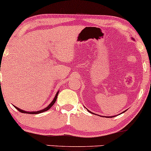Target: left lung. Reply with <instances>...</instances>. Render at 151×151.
I'll return each mask as SVG.
<instances>
[{"mask_svg":"<svg viewBox=\"0 0 151 151\" xmlns=\"http://www.w3.org/2000/svg\"><path fill=\"white\" fill-rule=\"evenodd\" d=\"M89 112H90V111H89ZM124 112H125V111H124Z\"/></svg>","mask_w":151,"mask_h":151,"instance_id":"1","label":"left lung"}]
</instances>
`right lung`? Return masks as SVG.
<instances>
[{
    "instance_id": "obj_1",
    "label": "right lung",
    "mask_w": 151,
    "mask_h": 151,
    "mask_svg": "<svg viewBox=\"0 0 151 151\" xmlns=\"http://www.w3.org/2000/svg\"><path fill=\"white\" fill-rule=\"evenodd\" d=\"M58 93H59V91H58V93H56V96H55V99H53V101L51 102V104H50V105L48 106L47 107V108L44 109H42V110L38 111H33V112H27V111H25L22 110V109H18V107H16V106H15V109H17V110L19 111H20V112H21V113H25V114H40V113H42V112H44V111H46L49 110V109H50V108H51L52 106L55 103V101H56V100H57V98H58Z\"/></svg>"
}]
</instances>
